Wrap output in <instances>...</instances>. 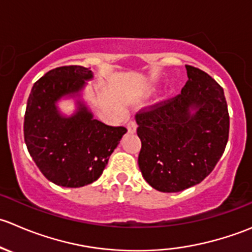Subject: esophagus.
Returning <instances> with one entry per match:
<instances>
[{
	"label": "esophagus",
	"instance_id": "34e87169",
	"mask_svg": "<svg viewBox=\"0 0 252 252\" xmlns=\"http://www.w3.org/2000/svg\"><path fill=\"white\" fill-rule=\"evenodd\" d=\"M136 128H137L136 121L131 120L128 124H127V131H128L129 133H133V132H136Z\"/></svg>",
	"mask_w": 252,
	"mask_h": 252
}]
</instances>
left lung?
<instances>
[{"instance_id":"left-lung-1","label":"left lung","mask_w":252,"mask_h":252,"mask_svg":"<svg viewBox=\"0 0 252 252\" xmlns=\"http://www.w3.org/2000/svg\"><path fill=\"white\" fill-rule=\"evenodd\" d=\"M181 94L136 115L142 142L138 166L144 180L161 192L200 184L224 153L229 114L223 88L202 69L186 64Z\"/></svg>"}]
</instances>
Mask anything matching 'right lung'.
Instances as JSON below:
<instances>
[{"instance_id": "1", "label": "right lung", "mask_w": 252, "mask_h": 252, "mask_svg": "<svg viewBox=\"0 0 252 252\" xmlns=\"http://www.w3.org/2000/svg\"><path fill=\"white\" fill-rule=\"evenodd\" d=\"M92 78L93 72L87 67H57L34 83L27 101L24 141L29 154L47 180L63 188H82L98 180L127 132L125 127L94 119L79 99L73 115L60 114L57 101L79 96Z\"/></svg>"}]
</instances>
